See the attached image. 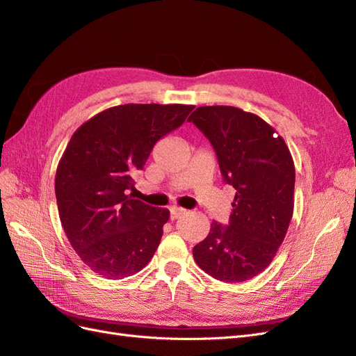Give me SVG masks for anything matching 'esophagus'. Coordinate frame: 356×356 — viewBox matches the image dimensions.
I'll use <instances>...</instances> for the list:
<instances>
[{
  "mask_svg": "<svg viewBox=\"0 0 356 356\" xmlns=\"http://www.w3.org/2000/svg\"><path fill=\"white\" fill-rule=\"evenodd\" d=\"M186 213H187V209H184V208H179V207L170 208V218L172 220H178V218L182 217V215H186Z\"/></svg>",
  "mask_w": 356,
  "mask_h": 356,
  "instance_id": "34e87169",
  "label": "esophagus"
}]
</instances>
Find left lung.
<instances>
[{
    "mask_svg": "<svg viewBox=\"0 0 356 356\" xmlns=\"http://www.w3.org/2000/svg\"><path fill=\"white\" fill-rule=\"evenodd\" d=\"M188 122L209 139L224 181L236 190L229 225L212 221L193 257L218 281H250L272 263L293 218V156L270 124L236 106H199Z\"/></svg>",
    "mask_w": 356,
    "mask_h": 356,
    "instance_id": "8db88e82",
    "label": "left lung"
}]
</instances>
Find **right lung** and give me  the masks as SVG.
Here are the masks:
<instances>
[{
    "label": "right lung",
    "instance_id": "obj_1",
    "mask_svg": "<svg viewBox=\"0 0 356 356\" xmlns=\"http://www.w3.org/2000/svg\"><path fill=\"white\" fill-rule=\"evenodd\" d=\"M193 108L117 105L93 115L71 136L56 169L58 211L74 251L95 273L123 279L153 258L169 211L135 199L132 177L159 139L184 123Z\"/></svg>",
    "mask_w": 356,
    "mask_h": 356
}]
</instances>
